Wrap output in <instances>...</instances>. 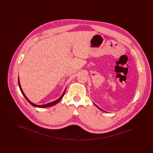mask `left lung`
<instances>
[{"instance_id":"8db88e82","label":"left lung","mask_w":153,"mask_h":153,"mask_svg":"<svg viewBox=\"0 0 153 153\" xmlns=\"http://www.w3.org/2000/svg\"><path fill=\"white\" fill-rule=\"evenodd\" d=\"M95 104V105H96V107H97V108H99V109H100V110H102V111H103V110H102V109H101V108H99V107H98V106H97V105H96V104Z\"/></svg>"}]
</instances>
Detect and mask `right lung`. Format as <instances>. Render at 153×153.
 <instances>
[{
	"label": "right lung",
	"instance_id": "obj_1",
	"mask_svg": "<svg viewBox=\"0 0 153 153\" xmlns=\"http://www.w3.org/2000/svg\"><path fill=\"white\" fill-rule=\"evenodd\" d=\"M18 85H19V87L20 88V90H21V92H22V95L24 96V97H25V99L27 100V101L29 102L30 104H31L33 106H34V107H38V108H46V107H51V106H53V105H56V104L57 102H59V101L61 100V99L63 97V96H64V94H65L66 91L65 89V91H64V93L62 94V95H61V96L58 99L54 101V102H49V103H48V104H44V105H36V104H35L33 103L32 102H30L29 100L27 99V97L26 96V95H25V94L23 93V91H22V88H21V84H20L19 77H18Z\"/></svg>",
	"mask_w": 153,
	"mask_h": 153
}]
</instances>
